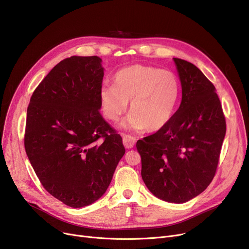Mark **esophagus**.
Wrapping results in <instances>:
<instances>
[{
    "mask_svg": "<svg viewBox=\"0 0 249 249\" xmlns=\"http://www.w3.org/2000/svg\"><path fill=\"white\" fill-rule=\"evenodd\" d=\"M122 137H123V144L126 148H132L135 145L136 138L134 136L122 133Z\"/></svg>",
    "mask_w": 249,
    "mask_h": 249,
    "instance_id": "obj_1",
    "label": "esophagus"
}]
</instances>
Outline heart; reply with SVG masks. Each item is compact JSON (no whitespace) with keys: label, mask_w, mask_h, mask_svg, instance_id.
I'll return each mask as SVG.
<instances>
[{"label":"heart","mask_w":249,"mask_h":249,"mask_svg":"<svg viewBox=\"0 0 249 249\" xmlns=\"http://www.w3.org/2000/svg\"><path fill=\"white\" fill-rule=\"evenodd\" d=\"M180 96L178 76L150 65L133 64L118 71L114 85H104L100 90L103 112L117 121L130 102L126 125L133 129L155 132L173 118Z\"/></svg>","instance_id":"b5f03b06"}]
</instances>
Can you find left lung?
Instances as JSON below:
<instances>
[{
    "label": "left lung",
    "mask_w": 249,
    "mask_h": 249,
    "mask_svg": "<svg viewBox=\"0 0 249 249\" xmlns=\"http://www.w3.org/2000/svg\"><path fill=\"white\" fill-rule=\"evenodd\" d=\"M181 102L163 128L140 139L141 177L159 199L185 203L211 184L226 133L225 116L214 85L195 64L174 58Z\"/></svg>",
    "instance_id": "8db88e82"
}]
</instances>
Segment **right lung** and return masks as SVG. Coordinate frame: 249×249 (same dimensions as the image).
<instances>
[{"mask_svg": "<svg viewBox=\"0 0 249 249\" xmlns=\"http://www.w3.org/2000/svg\"><path fill=\"white\" fill-rule=\"evenodd\" d=\"M98 56L57 63L33 91L24 146L43 188L67 206L82 208L107 191L125 153L122 137L103 119Z\"/></svg>", "mask_w": 249, "mask_h": 249, "instance_id": "1", "label": "right lung"}]
</instances>
